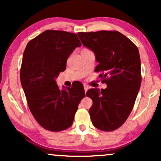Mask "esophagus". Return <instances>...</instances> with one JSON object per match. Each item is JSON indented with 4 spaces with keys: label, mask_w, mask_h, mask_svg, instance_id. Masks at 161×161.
Wrapping results in <instances>:
<instances>
[{
    "label": "esophagus",
    "mask_w": 161,
    "mask_h": 161,
    "mask_svg": "<svg viewBox=\"0 0 161 161\" xmlns=\"http://www.w3.org/2000/svg\"><path fill=\"white\" fill-rule=\"evenodd\" d=\"M83 87H84V91H85V92H86L87 90H88V89H89V86H87L86 84H83Z\"/></svg>",
    "instance_id": "34e87169"
}]
</instances>
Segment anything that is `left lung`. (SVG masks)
Instances as JSON below:
<instances>
[{
  "label": "left lung",
  "mask_w": 161,
  "mask_h": 161,
  "mask_svg": "<svg viewBox=\"0 0 161 161\" xmlns=\"http://www.w3.org/2000/svg\"><path fill=\"white\" fill-rule=\"evenodd\" d=\"M84 47L95 54L98 63L95 72L107 88L90 89L89 108L92 124L100 130L111 131L121 126L130 114L141 84L139 51L118 31L78 32Z\"/></svg>",
  "instance_id": "left-lung-1"
}]
</instances>
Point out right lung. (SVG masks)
I'll use <instances>...</instances> for the list:
<instances>
[{
	"mask_svg": "<svg viewBox=\"0 0 161 161\" xmlns=\"http://www.w3.org/2000/svg\"><path fill=\"white\" fill-rule=\"evenodd\" d=\"M81 43L76 34L46 30L27 43L20 77L29 108L47 130L60 131L72 125L75 112L85 97L80 82L60 89L55 78L65 71L66 60Z\"/></svg>",
	"mask_w": 161,
	"mask_h": 161,
	"instance_id": "add662e5",
	"label": "right lung"
}]
</instances>
